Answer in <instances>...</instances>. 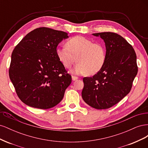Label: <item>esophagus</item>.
<instances>
[{
    "mask_svg": "<svg viewBox=\"0 0 148 148\" xmlns=\"http://www.w3.org/2000/svg\"><path fill=\"white\" fill-rule=\"evenodd\" d=\"M71 79H72L73 81H75V80L78 79V78L77 77H75V76H72V77H71Z\"/></svg>",
    "mask_w": 148,
    "mask_h": 148,
    "instance_id": "esophagus-1",
    "label": "esophagus"
}]
</instances>
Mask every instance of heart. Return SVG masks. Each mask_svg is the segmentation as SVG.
Masks as SVG:
<instances>
[{
  "label": "heart",
  "instance_id": "obj_1",
  "mask_svg": "<svg viewBox=\"0 0 148 148\" xmlns=\"http://www.w3.org/2000/svg\"><path fill=\"white\" fill-rule=\"evenodd\" d=\"M66 46L56 49L58 59L66 68L78 63L71 70V73L95 75L102 69L106 59V47L102 43L94 42L86 38L77 36L70 38Z\"/></svg>",
  "mask_w": 148,
  "mask_h": 148
}]
</instances>
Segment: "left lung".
<instances>
[{"instance_id": "obj_1", "label": "left lung", "mask_w": 148, "mask_h": 148, "mask_svg": "<svg viewBox=\"0 0 148 148\" xmlns=\"http://www.w3.org/2000/svg\"><path fill=\"white\" fill-rule=\"evenodd\" d=\"M104 40L106 59L102 69L92 77H84L82 96L87 104L106 109L122 100L130 91L138 73L136 55L133 47L117 33H94Z\"/></svg>"}]
</instances>
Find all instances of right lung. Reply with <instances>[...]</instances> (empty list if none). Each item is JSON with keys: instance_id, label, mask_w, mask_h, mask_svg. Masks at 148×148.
<instances>
[{"instance_id": "right-lung-1", "label": "right lung", "mask_w": 148, "mask_h": 148, "mask_svg": "<svg viewBox=\"0 0 148 148\" xmlns=\"http://www.w3.org/2000/svg\"><path fill=\"white\" fill-rule=\"evenodd\" d=\"M68 33L42 27L26 34L13 49L9 77L20 100L34 108L47 109L62 100L71 82L56 55Z\"/></svg>"}]
</instances>
